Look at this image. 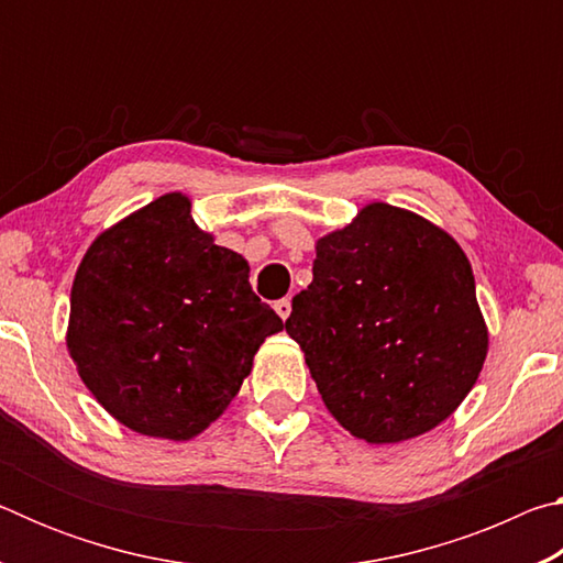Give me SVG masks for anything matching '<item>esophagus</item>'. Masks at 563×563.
Returning <instances> with one entry per match:
<instances>
[{
  "label": "esophagus",
  "instance_id": "34e87169",
  "mask_svg": "<svg viewBox=\"0 0 563 563\" xmlns=\"http://www.w3.org/2000/svg\"><path fill=\"white\" fill-rule=\"evenodd\" d=\"M290 310H292V305H290L288 298H283V300L275 302V312H278V316H280L283 320L290 318Z\"/></svg>",
  "mask_w": 563,
  "mask_h": 563
}]
</instances>
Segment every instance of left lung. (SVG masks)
Returning a JSON list of instances; mask_svg holds the SVG:
<instances>
[{
    "mask_svg": "<svg viewBox=\"0 0 563 563\" xmlns=\"http://www.w3.org/2000/svg\"><path fill=\"white\" fill-rule=\"evenodd\" d=\"M285 330L330 415L369 444L412 440L444 422L489 347L460 243L389 203H369L320 238L312 283L292 298Z\"/></svg>",
    "mask_w": 563,
    "mask_h": 563,
    "instance_id": "obj_1",
    "label": "left lung"
}]
</instances>
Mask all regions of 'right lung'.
I'll return each instance as SVG.
<instances>
[{
  "mask_svg": "<svg viewBox=\"0 0 563 563\" xmlns=\"http://www.w3.org/2000/svg\"><path fill=\"white\" fill-rule=\"evenodd\" d=\"M247 261L166 194L89 245L71 285L66 347L107 412L186 442L223 415L283 320L247 283Z\"/></svg>",
  "mask_w": 563,
  "mask_h": 563,
  "instance_id": "add662e5",
  "label": "right lung"
}]
</instances>
